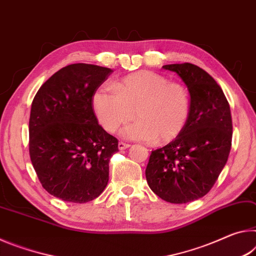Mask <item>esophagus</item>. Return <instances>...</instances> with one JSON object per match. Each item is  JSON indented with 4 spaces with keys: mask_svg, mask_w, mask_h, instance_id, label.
Listing matches in <instances>:
<instances>
[{
    "mask_svg": "<svg viewBox=\"0 0 256 256\" xmlns=\"http://www.w3.org/2000/svg\"><path fill=\"white\" fill-rule=\"evenodd\" d=\"M118 148H119V150H126V148H130V145L127 144V143H124V142H119Z\"/></svg>",
    "mask_w": 256,
    "mask_h": 256,
    "instance_id": "34e87169",
    "label": "esophagus"
}]
</instances>
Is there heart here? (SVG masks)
I'll return each instance as SVG.
<instances>
[{
  "mask_svg": "<svg viewBox=\"0 0 256 256\" xmlns=\"http://www.w3.org/2000/svg\"><path fill=\"white\" fill-rule=\"evenodd\" d=\"M93 108L102 127L114 132L136 116L135 122L122 129L126 140L169 144L185 129L190 116V95L180 82L152 71H138L113 84L100 86L93 94Z\"/></svg>",
  "mask_w": 256,
  "mask_h": 256,
  "instance_id": "b5f03b06",
  "label": "heart"
}]
</instances>
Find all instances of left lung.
I'll return each mask as SVG.
<instances>
[{"mask_svg": "<svg viewBox=\"0 0 256 256\" xmlns=\"http://www.w3.org/2000/svg\"><path fill=\"white\" fill-rule=\"evenodd\" d=\"M186 84L190 116L178 138L152 150L145 170L150 190L169 203L182 204L210 192L227 163L232 138L230 106L221 87L192 64H166Z\"/></svg>", "mask_w": 256, "mask_h": 256, "instance_id": "left-lung-1", "label": "left lung"}]
</instances>
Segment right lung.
Returning a JSON list of instances; mask_svg holds the SVG:
<instances>
[{
    "label": "right lung",
    "mask_w": 256,
    "mask_h": 256,
    "mask_svg": "<svg viewBox=\"0 0 256 256\" xmlns=\"http://www.w3.org/2000/svg\"><path fill=\"white\" fill-rule=\"evenodd\" d=\"M113 70L74 64L50 77L34 98L29 154L42 186L62 200L86 203L108 182V162L118 140L98 124L94 92Z\"/></svg>",
    "instance_id": "obj_1"
}]
</instances>
